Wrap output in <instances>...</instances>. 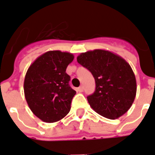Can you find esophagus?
I'll list each match as a JSON object with an SVG mask.
<instances>
[{
    "mask_svg": "<svg viewBox=\"0 0 155 155\" xmlns=\"http://www.w3.org/2000/svg\"><path fill=\"white\" fill-rule=\"evenodd\" d=\"M83 91H84V87L83 86H80L79 88H77L78 92H83Z\"/></svg>",
    "mask_w": 155,
    "mask_h": 155,
    "instance_id": "1",
    "label": "esophagus"
}]
</instances>
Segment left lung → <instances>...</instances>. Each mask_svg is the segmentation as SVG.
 I'll return each instance as SVG.
<instances>
[{
	"label": "left lung",
	"instance_id": "1",
	"mask_svg": "<svg viewBox=\"0 0 155 155\" xmlns=\"http://www.w3.org/2000/svg\"><path fill=\"white\" fill-rule=\"evenodd\" d=\"M77 61L91 71L95 81V91L87 97L91 107L110 120L125 114L133 104L137 91L136 79L130 64L105 50L81 53Z\"/></svg>",
	"mask_w": 155,
	"mask_h": 155
}]
</instances>
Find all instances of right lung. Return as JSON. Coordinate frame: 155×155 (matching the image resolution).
I'll list each match as a JSON object with an SVG mask.
<instances>
[{
  "instance_id": "obj_1",
  "label": "right lung",
  "mask_w": 155,
  "mask_h": 155,
  "mask_svg": "<svg viewBox=\"0 0 155 155\" xmlns=\"http://www.w3.org/2000/svg\"><path fill=\"white\" fill-rule=\"evenodd\" d=\"M73 60L71 53L50 51L40 55L27 70L25 100L32 113L44 122H57L71 110L76 92L70 86L71 77L65 71Z\"/></svg>"
}]
</instances>
